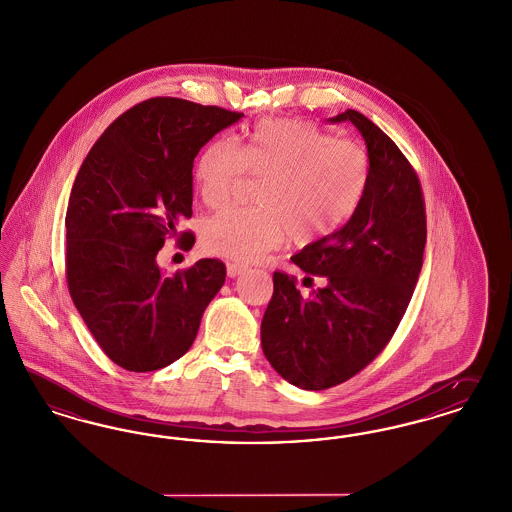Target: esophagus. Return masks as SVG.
I'll list each match as a JSON object with an SVG mask.
<instances>
[{
	"label": "esophagus",
	"mask_w": 512,
	"mask_h": 512,
	"mask_svg": "<svg viewBox=\"0 0 512 512\" xmlns=\"http://www.w3.org/2000/svg\"><path fill=\"white\" fill-rule=\"evenodd\" d=\"M243 271H246L244 264H239V262H229V264H227V275H229V277H237V275H241Z\"/></svg>",
	"instance_id": "obj_1"
}]
</instances>
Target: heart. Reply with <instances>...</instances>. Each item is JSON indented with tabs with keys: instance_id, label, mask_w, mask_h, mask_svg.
I'll list each match as a JSON object with an SVG mask.
<instances>
[{
	"instance_id": "heart-1",
	"label": "heart",
	"mask_w": 512,
	"mask_h": 512,
	"mask_svg": "<svg viewBox=\"0 0 512 512\" xmlns=\"http://www.w3.org/2000/svg\"><path fill=\"white\" fill-rule=\"evenodd\" d=\"M262 177L258 206L231 208L204 223V244L214 254L258 260L291 237L314 243L335 233L358 210L372 173L358 140L333 138L314 123L264 119L243 148L212 140L196 163V183L208 208L225 206L244 175Z\"/></svg>"
}]
</instances>
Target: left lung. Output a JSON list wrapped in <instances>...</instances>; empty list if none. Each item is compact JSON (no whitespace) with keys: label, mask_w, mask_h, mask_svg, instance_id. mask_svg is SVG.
Listing matches in <instances>:
<instances>
[{"label":"left lung","mask_w":512,"mask_h":512,"mask_svg":"<svg viewBox=\"0 0 512 512\" xmlns=\"http://www.w3.org/2000/svg\"><path fill=\"white\" fill-rule=\"evenodd\" d=\"M364 136L372 173L366 194L335 233L304 246L291 260L312 287L273 273L262 320V349L273 370L306 391L335 387L364 370L403 320L426 248V204L420 179L399 146L362 113L347 109Z\"/></svg>","instance_id":"1"}]
</instances>
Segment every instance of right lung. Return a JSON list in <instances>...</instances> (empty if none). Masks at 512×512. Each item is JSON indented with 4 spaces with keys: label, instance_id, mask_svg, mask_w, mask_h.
Instances as JSON below:
<instances>
[{
    "label": "right lung",
    "instance_id": "1",
    "mask_svg": "<svg viewBox=\"0 0 512 512\" xmlns=\"http://www.w3.org/2000/svg\"><path fill=\"white\" fill-rule=\"evenodd\" d=\"M243 117L181 98H150L119 115L90 148L71 190L65 273L100 349L129 372H154L192 347L202 314L225 283V264L198 260L165 277L156 262L192 216V163Z\"/></svg>",
    "mask_w": 512,
    "mask_h": 512
}]
</instances>
